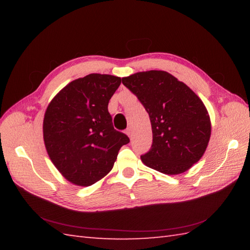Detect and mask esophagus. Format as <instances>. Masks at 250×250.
Wrapping results in <instances>:
<instances>
[{
	"instance_id": "1",
	"label": "esophagus",
	"mask_w": 250,
	"mask_h": 250,
	"mask_svg": "<svg viewBox=\"0 0 250 250\" xmlns=\"http://www.w3.org/2000/svg\"><path fill=\"white\" fill-rule=\"evenodd\" d=\"M125 133H126V135H128L129 137H131V135H132V131H131V129H126V130H125Z\"/></svg>"
}]
</instances>
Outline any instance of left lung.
<instances>
[{
  "label": "left lung",
  "instance_id": "left-lung-1",
  "mask_svg": "<svg viewBox=\"0 0 250 250\" xmlns=\"http://www.w3.org/2000/svg\"><path fill=\"white\" fill-rule=\"evenodd\" d=\"M122 83L144 105L151 122L152 145L142 162L167 175L188 171L210 139V118L202 100L166 71L132 74Z\"/></svg>",
  "mask_w": 250,
  "mask_h": 250
}]
</instances>
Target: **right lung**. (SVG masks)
<instances>
[{"label":"right lung","mask_w":250,"mask_h":250,"mask_svg":"<svg viewBox=\"0 0 250 250\" xmlns=\"http://www.w3.org/2000/svg\"><path fill=\"white\" fill-rule=\"evenodd\" d=\"M121 78L89 74L60 90L47 106L43 136L47 153L68 182L88 187L106 176L129 137L114 129L108 102Z\"/></svg>","instance_id":"right-lung-1"}]
</instances>
